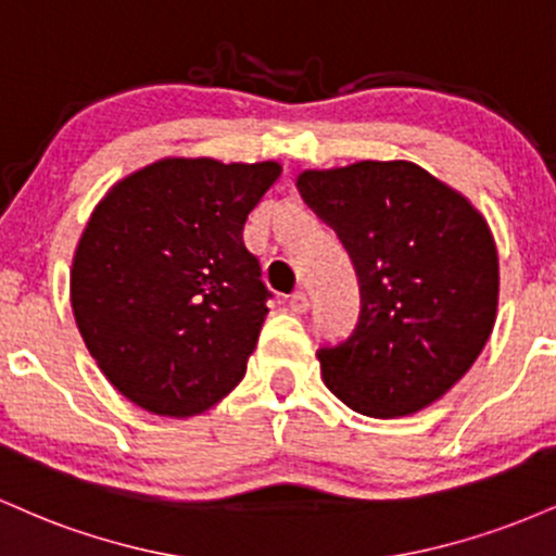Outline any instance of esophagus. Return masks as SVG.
Returning a JSON list of instances; mask_svg holds the SVG:
<instances>
[{"mask_svg":"<svg viewBox=\"0 0 556 556\" xmlns=\"http://www.w3.org/2000/svg\"><path fill=\"white\" fill-rule=\"evenodd\" d=\"M289 307H291V312H296V315H304V312L309 309L307 294H304V291H296V294H291L289 296Z\"/></svg>","mask_w":556,"mask_h":556,"instance_id":"34e87169","label":"esophagus"}]
</instances>
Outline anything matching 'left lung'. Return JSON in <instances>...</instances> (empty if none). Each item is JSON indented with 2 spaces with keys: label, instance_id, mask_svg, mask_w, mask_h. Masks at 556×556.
Here are the masks:
<instances>
[{
  "label": "left lung",
  "instance_id": "left-lung-1",
  "mask_svg": "<svg viewBox=\"0 0 556 556\" xmlns=\"http://www.w3.org/2000/svg\"><path fill=\"white\" fill-rule=\"evenodd\" d=\"M296 186L359 280L352 336L317 352L330 394L367 417L420 413L470 370L494 330L498 257L489 223L404 160L304 170Z\"/></svg>",
  "mask_w": 556,
  "mask_h": 556
}]
</instances>
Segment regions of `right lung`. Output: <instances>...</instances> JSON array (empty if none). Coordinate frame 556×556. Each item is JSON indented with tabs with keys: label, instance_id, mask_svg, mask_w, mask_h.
<instances>
[{
	"label": "right lung",
	"instance_id": "right-lung-1",
	"mask_svg": "<svg viewBox=\"0 0 556 556\" xmlns=\"http://www.w3.org/2000/svg\"><path fill=\"white\" fill-rule=\"evenodd\" d=\"M278 162L167 157L97 204L71 270L86 349L123 396L191 417L239 386L270 291L244 223Z\"/></svg>",
	"mask_w": 556,
	"mask_h": 556
}]
</instances>
